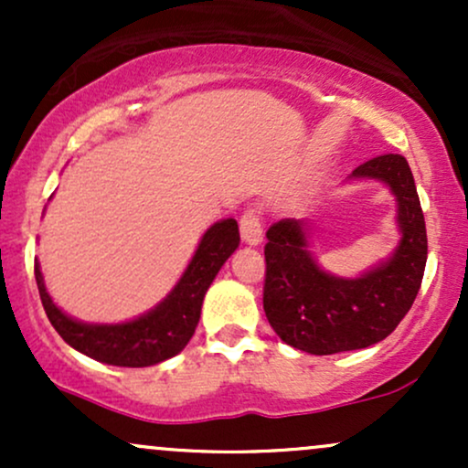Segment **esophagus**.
<instances>
[{"label": "esophagus", "mask_w": 468, "mask_h": 468, "mask_svg": "<svg viewBox=\"0 0 468 468\" xmlns=\"http://www.w3.org/2000/svg\"><path fill=\"white\" fill-rule=\"evenodd\" d=\"M239 233H241V239H244L249 246H257L261 241L264 229H261V218L255 208L244 211V216L239 219Z\"/></svg>", "instance_id": "34e87169"}]
</instances>
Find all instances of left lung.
<instances>
[{"label": "left lung", "instance_id": "obj_1", "mask_svg": "<svg viewBox=\"0 0 468 468\" xmlns=\"http://www.w3.org/2000/svg\"><path fill=\"white\" fill-rule=\"evenodd\" d=\"M350 178L380 180L394 193L402 238L388 261L361 277H335L308 250L302 219H279L266 230V319L283 343L316 356L363 350L389 336L410 313L427 264V229L407 160L376 155Z\"/></svg>", "mask_w": 468, "mask_h": 468}]
</instances>
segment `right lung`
Wrapping results in <instances>:
<instances>
[{
    "label": "right lung",
    "instance_id": "1",
    "mask_svg": "<svg viewBox=\"0 0 468 468\" xmlns=\"http://www.w3.org/2000/svg\"><path fill=\"white\" fill-rule=\"evenodd\" d=\"M238 246V222L233 218L219 219L202 235L176 288L154 310L125 324H83L72 319L48 294L37 260L35 279L48 319L69 347L107 365L149 367L185 350L200 321L204 294Z\"/></svg>",
    "mask_w": 468,
    "mask_h": 468
}]
</instances>
